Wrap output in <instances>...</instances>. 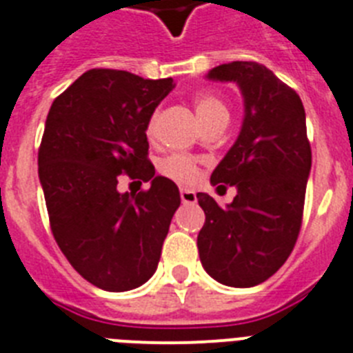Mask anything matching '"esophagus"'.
Segmentation results:
<instances>
[{
    "label": "esophagus",
    "mask_w": 353,
    "mask_h": 353,
    "mask_svg": "<svg viewBox=\"0 0 353 353\" xmlns=\"http://www.w3.org/2000/svg\"><path fill=\"white\" fill-rule=\"evenodd\" d=\"M181 201L185 204H195L197 203V195H195L194 190H188V188H181Z\"/></svg>",
    "instance_id": "obj_1"
}]
</instances>
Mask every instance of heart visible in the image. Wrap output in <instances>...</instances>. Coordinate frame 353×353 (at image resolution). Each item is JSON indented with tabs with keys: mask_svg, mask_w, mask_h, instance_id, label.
Wrapping results in <instances>:
<instances>
[{
	"mask_svg": "<svg viewBox=\"0 0 353 353\" xmlns=\"http://www.w3.org/2000/svg\"><path fill=\"white\" fill-rule=\"evenodd\" d=\"M194 105L195 112H197V118L203 123V127L217 125V123H224L226 125L228 120H230V108L228 103L213 93H197L194 97ZM156 120H158V114L152 112L147 121V134L152 136L156 131ZM161 174L172 181L179 183V185H192V183L197 179L199 176V167L197 163L192 158L185 156V154H172L168 156L165 161L161 163L159 167Z\"/></svg>",
	"mask_w": 353,
	"mask_h": 353,
	"instance_id": "heart-1",
	"label": "heart"
}]
</instances>
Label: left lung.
Wrapping results in <instances>:
<instances>
[{
  "label": "left lung",
  "mask_w": 353,
  "mask_h": 353,
  "mask_svg": "<svg viewBox=\"0 0 353 353\" xmlns=\"http://www.w3.org/2000/svg\"><path fill=\"white\" fill-rule=\"evenodd\" d=\"M208 79L239 84L245 117L210 179L217 188L235 186L233 203L221 208L208 194H197L206 215L199 259L217 282L253 287L282 268L300 235L312 165L305 109L298 93L259 62L221 64Z\"/></svg>",
  "instance_id": "left-lung-1"
}]
</instances>
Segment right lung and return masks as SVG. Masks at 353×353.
<instances>
[{
    "label": "right lung",
    "mask_w": 353,
    "mask_h": 353,
    "mask_svg": "<svg viewBox=\"0 0 353 353\" xmlns=\"http://www.w3.org/2000/svg\"><path fill=\"white\" fill-rule=\"evenodd\" d=\"M172 88V79L93 68L50 108L37 156L50 228L73 269L103 291H131L152 276L181 204L177 186L154 176L145 132ZM121 175L151 188L120 194Z\"/></svg>",
    "instance_id": "1"
}]
</instances>
